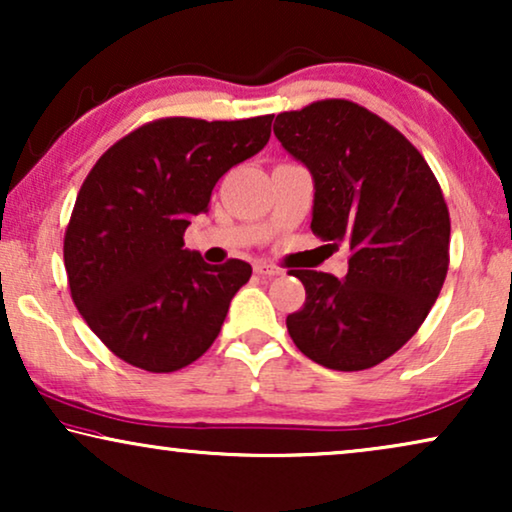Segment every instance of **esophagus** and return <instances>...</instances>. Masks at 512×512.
<instances>
[{
	"mask_svg": "<svg viewBox=\"0 0 512 512\" xmlns=\"http://www.w3.org/2000/svg\"><path fill=\"white\" fill-rule=\"evenodd\" d=\"M254 270H256V275H261V277H275L282 272L279 268H275V265H268V263H256Z\"/></svg>",
	"mask_w": 512,
	"mask_h": 512,
	"instance_id": "obj_1",
	"label": "esophagus"
}]
</instances>
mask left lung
<instances>
[{"instance_id": "8db88e82", "label": "left lung", "mask_w": 512, "mask_h": 512, "mask_svg": "<svg viewBox=\"0 0 512 512\" xmlns=\"http://www.w3.org/2000/svg\"><path fill=\"white\" fill-rule=\"evenodd\" d=\"M275 135L314 179L312 233L352 249L345 279L296 270L305 305L291 340L319 366L366 370L424 324L450 265V212L422 153L366 107L319 100L275 118Z\"/></svg>"}]
</instances>
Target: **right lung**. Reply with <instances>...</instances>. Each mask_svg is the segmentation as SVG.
Instances as JSON below:
<instances>
[{
  "label": "right lung",
  "instance_id": "obj_1",
  "mask_svg": "<svg viewBox=\"0 0 512 512\" xmlns=\"http://www.w3.org/2000/svg\"><path fill=\"white\" fill-rule=\"evenodd\" d=\"M275 116L158 118L107 149L65 230L69 291L97 338L130 366L174 373L212 347L251 265L184 249L223 174L268 144Z\"/></svg>",
  "mask_w": 512,
  "mask_h": 512
}]
</instances>
